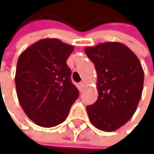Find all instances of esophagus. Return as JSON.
Instances as JSON below:
<instances>
[{
    "label": "esophagus",
    "mask_w": 154,
    "mask_h": 154,
    "mask_svg": "<svg viewBox=\"0 0 154 154\" xmlns=\"http://www.w3.org/2000/svg\"><path fill=\"white\" fill-rule=\"evenodd\" d=\"M84 87H85V83H84V82H80V83H79V91H82L83 88H84Z\"/></svg>",
    "instance_id": "obj_1"
}]
</instances>
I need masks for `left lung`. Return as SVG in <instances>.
<instances>
[{"label": "left lung", "instance_id": "8db88e82", "mask_svg": "<svg viewBox=\"0 0 154 154\" xmlns=\"http://www.w3.org/2000/svg\"><path fill=\"white\" fill-rule=\"evenodd\" d=\"M97 71L98 99L87 106L92 125L115 131L133 116L141 98L144 72L139 58L125 44L103 42L85 48Z\"/></svg>", "mask_w": 154, "mask_h": 154}]
</instances>
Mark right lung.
Instances as JSON below:
<instances>
[{"mask_svg":"<svg viewBox=\"0 0 154 154\" xmlns=\"http://www.w3.org/2000/svg\"><path fill=\"white\" fill-rule=\"evenodd\" d=\"M73 51L74 46L58 38H43L26 48L17 61V98L25 114L39 127L63 123L79 96L66 64Z\"/></svg>","mask_w":154,"mask_h":154,"instance_id":"1","label":"right lung"}]
</instances>
